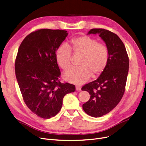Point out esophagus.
<instances>
[{
  "mask_svg": "<svg viewBox=\"0 0 146 146\" xmlns=\"http://www.w3.org/2000/svg\"><path fill=\"white\" fill-rule=\"evenodd\" d=\"M76 90L77 91H80L81 90V87L80 86H78V85H76Z\"/></svg>",
  "mask_w": 146,
  "mask_h": 146,
  "instance_id": "esophagus-1",
  "label": "esophagus"
}]
</instances>
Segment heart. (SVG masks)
<instances>
[{
    "label": "heart",
    "instance_id": "heart-1",
    "mask_svg": "<svg viewBox=\"0 0 146 146\" xmlns=\"http://www.w3.org/2000/svg\"><path fill=\"white\" fill-rule=\"evenodd\" d=\"M80 56V67L68 70L63 74L67 82L81 85L92 76L98 78L105 70L110 60L107 45L98 42L88 35H82L72 39L67 45H61L56 51V60L58 66L66 71L72 67V55Z\"/></svg>",
    "mask_w": 146,
    "mask_h": 146
}]
</instances>
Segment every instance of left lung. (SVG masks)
<instances>
[{
	"mask_svg": "<svg viewBox=\"0 0 146 146\" xmlns=\"http://www.w3.org/2000/svg\"><path fill=\"white\" fill-rule=\"evenodd\" d=\"M98 34L110 51L105 70L95 80L86 84L82 90L89 93V100L83 104L89 115L100 117L115 107L124 95L129 68V58L124 43L115 34L102 28L90 29L88 34Z\"/></svg>",
	"mask_w": 146,
	"mask_h": 146,
	"instance_id": "1",
	"label": "left lung"
}]
</instances>
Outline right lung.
I'll return each instance as SVG.
<instances>
[{
	"mask_svg": "<svg viewBox=\"0 0 146 146\" xmlns=\"http://www.w3.org/2000/svg\"><path fill=\"white\" fill-rule=\"evenodd\" d=\"M67 32L41 29L30 33L21 42L15 60V74L23 99L42 118L56 115L64 96L76 90L74 85L60 82L61 72L55 56Z\"/></svg>",
	"mask_w": 146,
	"mask_h": 146,
	"instance_id": "add662e5",
	"label": "right lung"
}]
</instances>
